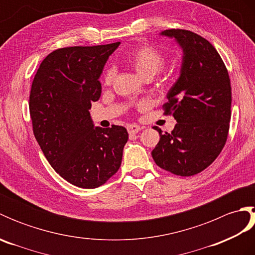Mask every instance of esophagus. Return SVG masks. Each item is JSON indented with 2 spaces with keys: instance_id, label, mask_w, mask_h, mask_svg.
<instances>
[{
  "instance_id": "esophagus-1",
  "label": "esophagus",
  "mask_w": 255,
  "mask_h": 255,
  "mask_svg": "<svg viewBox=\"0 0 255 255\" xmlns=\"http://www.w3.org/2000/svg\"><path fill=\"white\" fill-rule=\"evenodd\" d=\"M140 129H141V128L137 126V125H128V126H127V130L130 134H134V133L139 132Z\"/></svg>"
}]
</instances>
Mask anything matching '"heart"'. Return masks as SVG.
<instances>
[{
    "label": "heart",
    "mask_w": 255,
    "mask_h": 255,
    "mask_svg": "<svg viewBox=\"0 0 255 255\" xmlns=\"http://www.w3.org/2000/svg\"><path fill=\"white\" fill-rule=\"evenodd\" d=\"M127 61L134 69L139 75L142 78H153L160 72L165 64V57L163 52L156 49L152 46H140L133 49L127 57ZM115 70L113 68H107L103 73V82L105 85L112 84Z\"/></svg>",
    "instance_id": "b5f03b06"
}]
</instances>
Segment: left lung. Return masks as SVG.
Here are the masks:
<instances>
[{"label":"left lung","mask_w":255,"mask_h":255,"mask_svg":"<svg viewBox=\"0 0 255 255\" xmlns=\"http://www.w3.org/2000/svg\"><path fill=\"white\" fill-rule=\"evenodd\" d=\"M183 49L180 78L170 89L164 114H173L172 132L160 133L152 150L156 165L180 176L204 171L225 147L231 118V85L227 68L215 47L185 29H166Z\"/></svg>","instance_id":"1"}]
</instances>
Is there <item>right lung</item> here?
I'll return each mask as SVG.
<instances>
[{
	"label": "right lung",
	"instance_id": "obj_1",
	"mask_svg": "<svg viewBox=\"0 0 255 255\" xmlns=\"http://www.w3.org/2000/svg\"><path fill=\"white\" fill-rule=\"evenodd\" d=\"M119 45L52 51L31 84L29 113L37 142L53 170L81 188L103 185L122 164L127 129L94 128L89 112L101 96L99 79L107 59Z\"/></svg>",
	"mask_w": 255,
	"mask_h": 255
}]
</instances>
